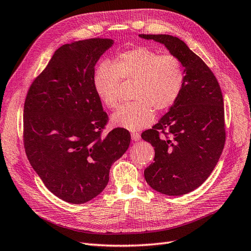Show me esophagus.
<instances>
[{
	"label": "esophagus",
	"mask_w": 251,
	"mask_h": 251,
	"mask_svg": "<svg viewBox=\"0 0 251 251\" xmlns=\"http://www.w3.org/2000/svg\"><path fill=\"white\" fill-rule=\"evenodd\" d=\"M131 140H132V141H134V142L140 141V140H141V135H140V133H137V132H132V133H131Z\"/></svg>",
	"instance_id": "34e87169"
}]
</instances>
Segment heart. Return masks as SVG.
I'll return each instance as SVG.
<instances>
[{"label":"heart","instance_id":"obj_1","mask_svg":"<svg viewBox=\"0 0 251 251\" xmlns=\"http://www.w3.org/2000/svg\"><path fill=\"white\" fill-rule=\"evenodd\" d=\"M121 79L136 80L132 93L136 100L123 104L110 121L127 130H138L153 122L154 108L164 111L176 103L182 92L184 71L175 55L136 46L117 54L111 64H101L95 71L94 90L107 107H116L119 103Z\"/></svg>","mask_w":251,"mask_h":251}]
</instances>
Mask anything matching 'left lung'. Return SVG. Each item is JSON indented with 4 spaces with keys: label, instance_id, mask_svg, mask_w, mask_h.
<instances>
[{
    "label": "left lung",
    "instance_id": "8db88e82",
    "mask_svg": "<svg viewBox=\"0 0 251 251\" xmlns=\"http://www.w3.org/2000/svg\"><path fill=\"white\" fill-rule=\"evenodd\" d=\"M138 37L164 45L183 67L184 83L178 100L142 134L155 150L154 162L144 172L147 183L166 196H183L200 187L220 158L226 142L224 97L210 68L178 37Z\"/></svg>",
    "mask_w": 251,
    "mask_h": 251
}]
</instances>
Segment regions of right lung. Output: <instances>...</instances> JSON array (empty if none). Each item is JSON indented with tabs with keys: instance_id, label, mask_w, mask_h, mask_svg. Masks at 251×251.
Listing matches in <instances>:
<instances>
[{
	"instance_id": "right-lung-1",
	"label": "right lung",
	"mask_w": 251,
	"mask_h": 251,
	"mask_svg": "<svg viewBox=\"0 0 251 251\" xmlns=\"http://www.w3.org/2000/svg\"><path fill=\"white\" fill-rule=\"evenodd\" d=\"M113 44L94 38L61 46L25 101L27 159L45 187L67 202H87L103 191L111 164L130 144L123 128L101 136L107 115L93 77L96 63Z\"/></svg>"
}]
</instances>
